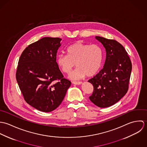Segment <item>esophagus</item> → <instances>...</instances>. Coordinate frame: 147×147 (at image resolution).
<instances>
[{
  "mask_svg": "<svg viewBox=\"0 0 147 147\" xmlns=\"http://www.w3.org/2000/svg\"><path fill=\"white\" fill-rule=\"evenodd\" d=\"M83 83L82 82H73V84H75V85H80Z\"/></svg>",
  "mask_w": 147,
  "mask_h": 147,
  "instance_id": "obj_1",
  "label": "esophagus"
}]
</instances>
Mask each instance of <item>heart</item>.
Masks as SVG:
<instances>
[{"label":"heart","mask_w":147,"mask_h":147,"mask_svg":"<svg viewBox=\"0 0 147 147\" xmlns=\"http://www.w3.org/2000/svg\"><path fill=\"white\" fill-rule=\"evenodd\" d=\"M67 55H59L57 59L58 65L63 72L68 74L75 66L78 68L72 72L69 78L74 80L83 79L96 75L100 69L104 58L101 46L97 44L76 42L67 48Z\"/></svg>","instance_id":"1"}]
</instances>
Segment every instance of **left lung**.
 Here are the masks:
<instances>
[{
    "label": "left lung",
    "mask_w": 147,
    "mask_h": 147,
    "mask_svg": "<svg viewBox=\"0 0 147 147\" xmlns=\"http://www.w3.org/2000/svg\"><path fill=\"white\" fill-rule=\"evenodd\" d=\"M106 51L103 68L88 82L94 89L90 100L100 107H107L118 102L127 92L132 64L123 46L114 40L96 36Z\"/></svg>",
    "instance_id": "8db88e82"
}]
</instances>
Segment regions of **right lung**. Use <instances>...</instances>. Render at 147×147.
Listing matches in <instances>:
<instances>
[{"instance_id":"add662e5","label":"right lung","mask_w":147,"mask_h":147,"mask_svg":"<svg viewBox=\"0 0 147 147\" xmlns=\"http://www.w3.org/2000/svg\"><path fill=\"white\" fill-rule=\"evenodd\" d=\"M61 38L44 37L29 45L20 57L16 78L25 101L43 112L57 109L71 83L56 62ZM59 80L54 84L53 82Z\"/></svg>"}]
</instances>
